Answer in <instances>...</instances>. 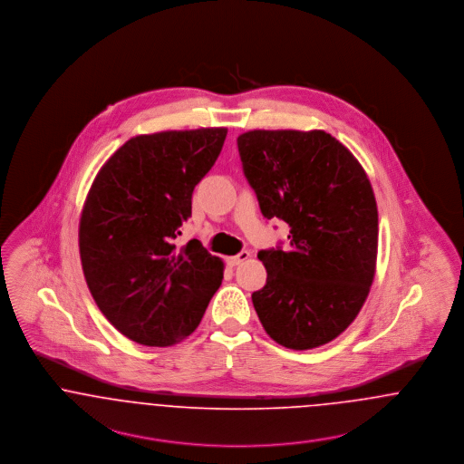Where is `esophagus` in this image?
I'll use <instances>...</instances> for the list:
<instances>
[{"label":"esophagus","instance_id":"obj_1","mask_svg":"<svg viewBox=\"0 0 464 464\" xmlns=\"http://www.w3.org/2000/svg\"><path fill=\"white\" fill-rule=\"evenodd\" d=\"M250 257V252L248 250H242L240 254H237V256H233V257H227L226 261H227V265L229 266H238L242 265L243 261H246Z\"/></svg>","mask_w":464,"mask_h":464}]
</instances>
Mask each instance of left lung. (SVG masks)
I'll list each match as a JSON object with an SVG mask.
<instances>
[{"label":"left lung","instance_id":"8db88e82","mask_svg":"<svg viewBox=\"0 0 464 464\" xmlns=\"http://www.w3.org/2000/svg\"><path fill=\"white\" fill-rule=\"evenodd\" d=\"M243 174L266 219L290 227V246L261 250L267 278L252 303L267 335L311 350L346 331L372 285L377 205L371 180L324 130H250L238 137Z\"/></svg>","mask_w":464,"mask_h":464}]
</instances>
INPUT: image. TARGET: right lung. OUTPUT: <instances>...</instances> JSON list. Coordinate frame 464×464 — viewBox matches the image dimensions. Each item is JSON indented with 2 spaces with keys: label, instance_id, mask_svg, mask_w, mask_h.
I'll list each match as a JSON object with an SVG mask.
<instances>
[{
  "label": "right lung",
  "instance_id": "add662e5",
  "mask_svg": "<svg viewBox=\"0 0 464 464\" xmlns=\"http://www.w3.org/2000/svg\"><path fill=\"white\" fill-rule=\"evenodd\" d=\"M226 133L221 127L132 137L90 188L78 233L83 275L111 325L139 344L186 339L221 287V259L198 240L180 250L174 240Z\"/></svg>",
  "mask_w": 464,
  "mask_h": 464
}]
</instances>
